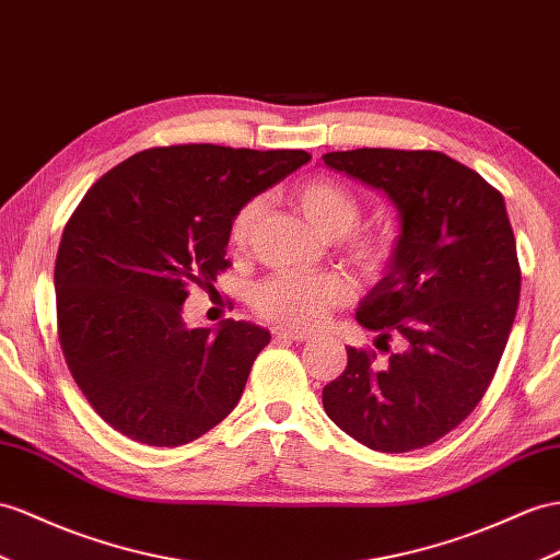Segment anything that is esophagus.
Listing matches in <instances>:
<instances>
[{"label":"esophagus","instance_id":"1","mask_svg":"<svg viewBox=\"0 0 560 560\" xmlns=\"http://www.w3.org/2000/svg\"><path fill=\"white\" fill-rule=\"evenodd\" d=\"M275 336L277 338H289V340H307L312 334L300 331V328H291V326H275Z\"/></svg>","mask_w":560,"mask_h":560}]
</instances>
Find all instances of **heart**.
Masks as SVG:
<instances>
[{"label":"heart","instance_id":"1","mask_svg":"<svg viewBox=\"0 0 560 560\" xmlns=\"http://www.w3.org/2000/svg\"><path fill=\"white\" fill-rule=\"evenodd\" d=\"M295 200L307 222L326 238H342V253L348 260L364 271L376 275L390 260L393 241L381 232H357L360 222V200L346 186L317 177L298 186ZM260 212V200H248L229 226V241L234 248L248 243L250 229ZM348 298V283L338 275H300V271H279L257 285L253 293L255 310L269 319L293 326L319 324L328 310Z\"/></svg>","mask_w":560,"mask_h":560}]
</instances>
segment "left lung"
Listing matches in <instances>:
<instances>
[{
	"label": "left lung",
	"mask_w": 560,
	"mask_h": 560,
	"mask_svg": "<svg viewBox=\"0 0 560 560\" xmlns=\"http://www.w3.org/2000/svg\"><path fill=\"white\" fill-rule=\"evenodd\" d=\"M324 165L388 196L399 236L357 322L378 364L348 348V366L322 393L340 430L376 452H411L447 435L478 407L504 354L521 298V267L504 196L440 151L357 149Z\"/></svg>",
	"instance_id": "obj_1"
}]
</instances>
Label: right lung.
<instances>
[{"mask_svg":"<svg viewBox=\"0 0 560 560\" xmlns=\"http://www.w3.org/2000/svg\"><path fill=\"white\" fill-rule=\"evenodd\" d=\"M305 151L184 143L141 151L84 194L66 224L54 289L78 388L118 433L151 447L206 435L238 405L269 331L189 328V289L229 267L234 214L310 161Z\"/></svg>","mask_w":560,"mask_h":560,"instance_id":"obj_1","label":"right lung"}]
</instances>
